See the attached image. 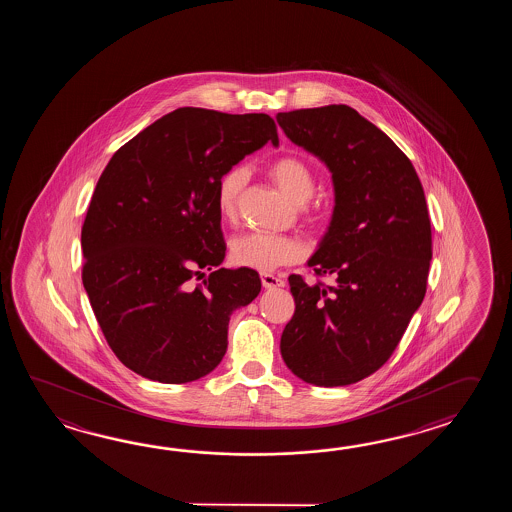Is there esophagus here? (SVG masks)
I'll list each match as a JSON object with an SVG mask.
<instances>
[{
  "mask_svg": "<svg viewBox=\"0 0 512 512\" xmlns=\"http://www.w3.org/2000/svg\"><path fill=\"white\" fill-rule=\"evenodd\" d=\"M261 283H263L265 289H276V287H283L285 285L282 278H278L274 274H261Z\"/></svg>",
  "mask_w": 512,
  "mask_h": 512,
  "instance_id": "esophagus-1",
  "label": "esophagus"
}]
</instances>
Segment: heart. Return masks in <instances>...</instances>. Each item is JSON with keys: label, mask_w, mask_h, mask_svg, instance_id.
Listing matches in <instances>:
<instances>
[{"label": "heart", "mask_w": 512, "mask_h": 512, "mask_svg": "<svg viewBox=\"0 0 512 512\" xmlns=\"http://www.w3.org/2000/svg\"><path fill=\"white\" fill-rule=\"evenodd\" d=\"M269 175L283 194L294 203H305L313 196L316 179L311 166L296 155H283L272 161ZM247 183V170L243 166H232L219 177L216 188V203L219 214L232 219L238 212L243 186ZM305 218H315L311 208H305ZM302 256V245L289 236H278L269 232H247L230 241V260L240 267L254 271L271 272L280 265L294 263Z\"/></svg>", "instance_id": "b5f03b06"}]
</instances>
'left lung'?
I'll return each mask as SVG.
<instances>
[{
	"mask_svg": "<svg viewBox=\"0 0 512 512\" xmlns=\"http://www.w3.org/2000/svg\"><path fill=\"white\" fill-rule=\"evenodd\" d=\"M285 135L333 174L335 212L309 260L316 278L289 276L294 315L282 357L302 381L346 386L382 368L426 293L432 227L410 159L344 104L276 115Z\"/></svg>",
	"mask_w": 512,
	"mask_h": 512,
	"instance_id": "1",
	"label": "left lung"
}]
</instances>
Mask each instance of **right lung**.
I'll return each mask as SVG.
<instances>
[{
    "label": "right lung",
    "instance_id": "obj_1",
    "mask_svg": "<svg viewBox=\"0 0 512 512\" xmlns=\"http://www.w3.org/2000/svg\"><path fill=\"white\" fill-rule=\"evenodd\" d=\"M267 141L276 146L278 130L265 113L179 108L100 175L82 225V283L109 348L141 377H205L227 351L232 311L260 294L258 272L212 269L227 251L219 177Z\"/></svg>",
    "mask_w": 512,
    "mask_h": 512
}]
</instances>
